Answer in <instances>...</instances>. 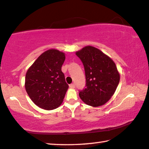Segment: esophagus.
<instances>
[{
  "label": "esophagus",
  "instance_id": "34e87169",
  "mask_svg": "<svg viewBox=\"0 0 149 149\" xmlns=\"http://www.w3.org/2000/svg\"><path fill=\"white\" fill-rule=\"evenodd\" d=\"M69 86H70V88H74V87H75V84H74V83L70 84V85H69Z\"/></svg>",
  "mask_w": 149,
  "mask_h": 149
}]
</instances>
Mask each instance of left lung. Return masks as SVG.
Listing matches in <instances>:
<instances>
[{"instance_id":"left-lung-1","label":"left lung","mask_w":149,"mask_h":149,"mask_svg":"<svg viewBox=\"0 0 149 149\" xmlns=\"http://www.w3.org/2000/svg\"><path fill=\"white\" fill-rule=\"evenodd\" d=\"M76 54L83 64L86 77V88L79 91L80 98L90 106H102L114 95L119 83L115 63L91 46L84 47Z\"/></svg>"}]
</instances>
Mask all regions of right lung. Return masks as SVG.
<instances>
[{
	"label": "right lung",
	"instance_id": "add662e5",
	"mask_svg": "<svg viewBox=\"0 0 149 149\" xmlns=\"http://www.w3.org/2000/svg\"><path fill=\"white\" fill-rule=\"evenodd\" d=\"M63 52L48 50L38 56L27 70L25 88L33 102L40 108L53 110L61 104L68 88L61 67Z\"/></svg>",
	"mask_w": 149,
	"mask_h": 149
}]
</instances>
